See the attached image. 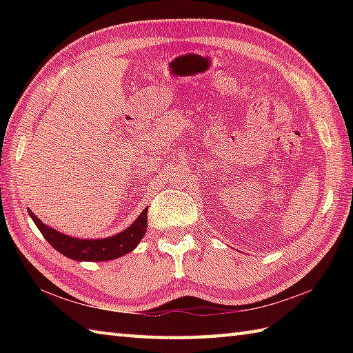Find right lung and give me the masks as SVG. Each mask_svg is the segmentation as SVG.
Listing matches in <instances>:
<instances>
[{
    "instance_id": "obj_1",
    "label": "right lung",
    "mask_w": 353,
    "mask_h": 353,
    "mask_svg": "<svg viewBox=\"0 0 353 353\" xmlns=\"http://www.w3.org/2000/svg\"><path fill=\"white\" fill-rule=\"evenodd\" d=\"M28 214L37 229L41 230L43 238L57 252H61L65 256L74 261H109L123 256V254L132 252L139 244L141 238L144 236L147 230V208L134 220L130 228L123 230L121 234L104 239H79L63 235L61 232L43 224L30 209Z\"/></svg>"
}]
</instances>
